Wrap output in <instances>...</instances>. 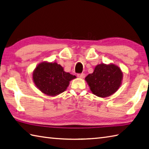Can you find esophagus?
<instances>
[{
  "label": "esophagus",
  "mask_w": 149,
  "mask_h": 149,
  "mask_svg": "<svg viewBox=\"0 0 149 149\" xmlns=\"http://www.w3.org/2000/svg\"><path fill=\"white\" fill-rule=\"evenodd\" d=\"M85 76H86V75H85L84 74H77V77H78L79 78H81V79L84 78Z\"/></svg>",
  "instance_id": "esophagus-1"
}]
</instances>
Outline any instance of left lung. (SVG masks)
<instances>
[{
	"label": "left lung",
	"mask_w": 149,
	"mask_h": 149,
	"mask_svg": "<svg viewBox=\"0 0 149 149\" xmlns=\"http://www.w3.org/2000/svg\"><path fill=\"white\" fill-rule=\"evenodd\" d=\"M123 72L113 63L97 65L92 74L85 78L93 94L99 97H107L115 93L122 84Z\"/></svg>",
	"instance_id": "1"
}]
</instances>
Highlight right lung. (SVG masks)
Listing matches in <instances>:
<instances>
[{"label":"right lung","instance_id":"1","mask_svg":"<svg viewBox=\"0 0 149 149\" xmlns=\"http://www.w3.org/2000/svg\"><path fill=\"white\" fill-rule=\"evenodd\" d=\"M76 78L64 71L56 62L43 61L33 72V81L36 87L48 96H56L67 89L70 81Z\"/></svg>","mask_w":149,"mask_h":149}]
</instances>
